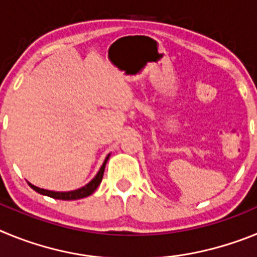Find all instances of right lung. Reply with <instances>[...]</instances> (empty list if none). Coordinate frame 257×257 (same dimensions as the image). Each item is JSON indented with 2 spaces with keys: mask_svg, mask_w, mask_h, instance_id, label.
<instances>
[{
  "mask_svg": "<svg viewBox=\"0 0 257 257\" xmlns=\"http://www.w3.org/2000/svg\"><path fill=\"white\" fill-rule=\"evenodd\" d=\"M109 156H110V154H108V156H106L105 161H104L103 166L100 167V170H99V172L96 174V176H95V178L92 179L90 183L86 184L85 187L79 188V189L72 190V192H52V190H46V189H42V188L35 187L33 184L28 183L29 187H31L33 190H36L37 193H40V194H44V196L51 197V198H55V199H63V201H72V199L85 198V197H88L90 194H92V193L96 190V188L99 187V184L101 183V179H103L104 170H105V165H106V162H108V160H109Z\"/></svg>",
  "mask_w": 257,
  "mask_h": 257,
  "instance_id": "obj_1",
  "label": "right lung"
}]
</instances>
